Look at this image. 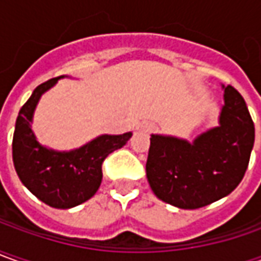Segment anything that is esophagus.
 <instances>
[{"mask_svg": "<svg viewBox=\"0 0 261 261\" xmlns=\"http://www.w3.org/2000/svg\"><path fill=\"white\" fill-rule=\"evenodd\" d=\"M154 130H156V124H153V122H146L143 125V131H146V133H153Z\"/></svg>", "mask_w": 261, "mask_h": 261, "instance_id": "34e87169", "label": "esophagus"}]
</instances>
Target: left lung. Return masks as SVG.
Listing matches in <instances>:
<instances>
[{
  "mask_svg": "<svg viewBox=\"0 0 261 261\" xmlns=\"http://www.w3.org/2000/svg\"><path fill=\"white\" fill-rule=\"evenodd\" d=\"M220 127L192 144L151 136L146 163L151 191L163 202L196 210L227 196L237 188L254 146V122L244 98L234 86L224 89Z\"/></svg>",
  "mask_w": 261,
  "mask_h": 261,
  "instance_id": "8db88e82",
  "label": "left lung"
}]
</instances>
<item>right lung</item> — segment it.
Masks as SVG:
<instances>
[{
  "instance_id": "right-lung-1",
  "label": "right lung",
  "mask_w": 261,
  "mask_h": 261,
  "mask_svg": "<svg viewBox=\"0 0 261 261\" xmlns=\"http://www.w3.org/2000/svg\"><path fill=\"white\" fill-rule=\"evenodd\" d=\"M59 77L37 86L21 107L14 130L13 162L20 180L41 202L68 210L94 196L102 180L103 160L114 150L121 148L130 140L131 133L101 136L69 153L40 146L30 128L33 111L41 94L55 85Z\"/></svg>"
}]
</instances>
